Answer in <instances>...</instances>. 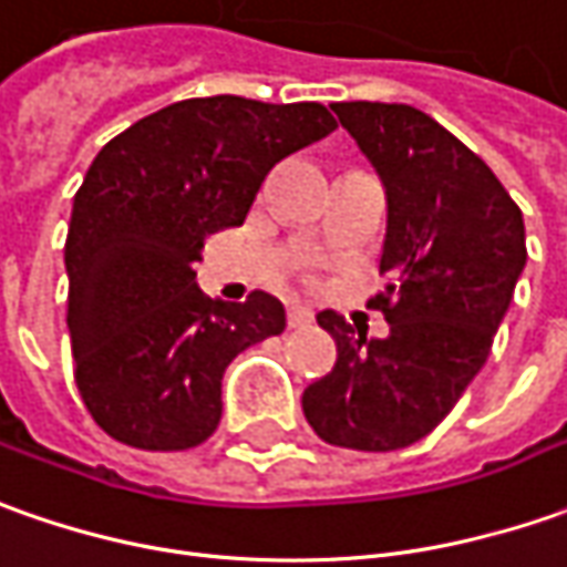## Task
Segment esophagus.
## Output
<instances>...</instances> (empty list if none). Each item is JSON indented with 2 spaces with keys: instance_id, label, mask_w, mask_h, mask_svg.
Returning <instances> with one entry per match:
<instances>
[{
  "instance_id": "1",
  "label": "esophagus",
  "mask_w": 567,
  "mask_h": 567,
  "mask_svg": "<svg viewBox=\"0 0 567 567\" xmlns=\"http://www.w3.org/2000/svg\"><path fill=\"white\" fill-rule=\"evenodd\" d=\"M311 321H315V311L306 309V306H290L287 309V324L290 328H309Z\"/></svg>"
}]
</instances>
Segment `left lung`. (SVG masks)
<instances>
[{
	"mask_svg": "<svg viewBox=\"0 0 567 567\" xmlns=\"http://www.w3.org/2000/svg\"><path fill=\"white\" fill-rule=\"evenodd\" d=\"M386 186V239L371 299L390 337L368 340L343 315L318 324L337 364L306 386L302 412L330 446L393 452L434 431L484 368L527 261L522 208L481 155L399 102H333Z\"/></svg>",
	"mask_w": 567,
	"mask_h": 567,
	"instance_id": "left-lung-1",
	"label": "left lung"
}]
</instances>
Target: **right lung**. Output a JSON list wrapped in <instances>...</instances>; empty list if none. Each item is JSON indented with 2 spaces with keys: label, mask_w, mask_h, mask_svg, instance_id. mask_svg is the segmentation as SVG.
Masks as SVG:
<instances>
[{
  "label": "right lung",
  "mask_w": 567,
  "mask_h": 567,
  "mask_svg": "<svg viewBox=\"0 0 567 567\" xmlns=\"http://www.w3.org/2000/svg\"><path fill=\"white\" fill-rule=\"evenodd\" d=\"M333 127L321 102L184 99L99 150L64 239L68 330L83 405L117 443L181 452L215 434L224 368L287 315L261 290L208 299L193 265L280 158Z\"/></svg>",
  "instance_id": "add662e5"
}]
</instances>
